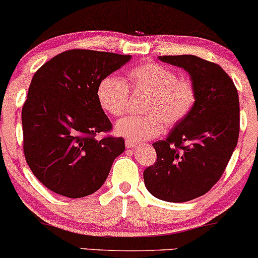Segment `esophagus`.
Masks as SVG:
<instances>
[{
	"instance_id": "esophagus-1",
	"label": "esophagus",
	"mask_w": 258,
	"mask_h": 258,
	"mask_svg": "<svg viewBox=\"0 0 258 258\" xmlns=\"http://www.w3.org/2000/svg\"><path fill=\"white\" fill-rule=\"evenodd\" d=\"M125 146H126V148H128V149H132V148L137 147V142H133V141H131V139H127V141L125 142Z\"/></svg>"
}]
</instances>
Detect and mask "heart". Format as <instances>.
<instances>
[{
  "label": "heart",
  "mask_w": 258,
  "mask_h": 258,
  "mask_svg": "<svg viewBox=\"0 0 258 258\" xmlns=\"http://www.w3.org/2000/svg\"><path fill=\"white\" fill-rule=\"evenodd\" d=\"M147 96L142 111L147 115L120 120L115 131L132 141L158 137L164 123L173 126L184 120L197 103V87L189 79L178 78L170 68L158 63H144L126 73V81L106 76L99 82L97 98L105 112L114 117L128 110L131 94Z\"/></svg>",
  "instance_id": "b5f03b06"
}]
</instances>
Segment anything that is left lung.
I'll list each match as a JSON object with an SVG mask.
<instances>
[{"label": "left lung", "instance_id": "left-lung-1", "mask_svg": "<svg viewBox=\"0 0 258 258\" xmlns=\"http://www.w3.org/2000/svg\"><path fill=\"white\" fill-rule=\"evenodd\" d=\"M159 59L188 72L198 97L190 114L153 144L156 161L144 170V183L158 199L185 203L206 194L226 170L239 138V96L218 64L190 54Z\"/></svg>", "mask_w": 258, "mask_h": 258}]
</instances>
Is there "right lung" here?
Listing matches in <instances>:
<instances>
[{"label": "right lung", "mask_w": 258, "mask_h": 258, "mask_svg": "<svg viewBox=\"0 0 258 258\" xmlns=\"http://www.w3.org/2000/svg\"><path fill=\"white\" fill-rule=\"evenodd\" d=\"M131 55L69 49L35 73L22 109L23 150L32 173L49 190L78 199L97 191L125 150L97 98L103 79Z\"/></svg>", "instance_id": "add662e5"}]
</instances>
